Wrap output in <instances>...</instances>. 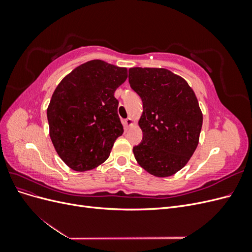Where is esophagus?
Listing matches in <instances>:
<instances>
[{
	"label": "esophagus",
	"mask_w": 252,
	"mask_h": 252,
	"mask_svg": "<svg viewBox=\"0 0 252 252\" xmlns=\"http://www.w3.org/2000/svg\"><path fill=\"white\" fill-rule=\"evenodd\" d=\"M124 123H125V126H126V127H129V126H131V125H132L133 121H132V119H131V118H127V119H125Z\"/></svg>",
	"instance_id": "34e87169"
}]
</instances>
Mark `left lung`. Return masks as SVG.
<instances>
[{
	"label": "left lung",
	"instance_id": "obj_1",
	"mask_svg": "<svg viewBox=\"0 0 252 252\" xmlns=\"http://www.w3.org/2000/svg\"><path fill=\"white\" fill-rule=\"evenodd\" d=\"M128 72L130 87L143 102V139L133 147L134 158L149 173L169 177L187 164L199 143V102L184 79L164 68L134 67Z\"/></svg>",
	"mask_w": 252,
	"mask_h": 252
}]
</instances>
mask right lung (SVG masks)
<instances>
[{"label": "right lung", "mask_w": 252, "mask_h": 252, "mask_svg": "<svg viewBox=\"0 0 252 252\" xmlns=\"http://www.w3.org/2000/svg\"><path fill=\"white\" fill-rule=\"evenodd\" d=\"M126 79V68L93 60L56 88L47 109L50 139L71 169L86 171L101 165L123 134L114 91Z\"/></svg>", "instance_id": "right-lung-1"}]
</instances>
